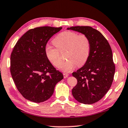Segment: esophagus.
Wrapping results in <instances>:
<instances>
[{"label":"esophagus","instance_id":"34e87169","mask_svg":"<svg viewBox=\"0 0 128 128\" xmlns=\"http://www.w3.org/2000/svg\"><path fill=\"white\" fill-rule=\"evenodd\" d=\"M63 76H64V78H68V77L69 74H66V73H64Z\"/></svg>","mask_w":128,"mask_h":128}]
</instances>
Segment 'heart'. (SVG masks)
I'll use <instances>...</instances> for the list:
<instances>
[{"mask_svg":"<svg viewBox=\"0 0 128 128\" xmlns=\"http://www.w3.org/2000/svg\"><path fill=\"white\" fill-rule=\"evenodd\" d=\"M54 45L57 47L47 44L45 52L46 57L52 65L59 68L62 62L60 52L66 50L65 57L68 60L61 66L64 72H70L76 65L80 66L88 60L90 52V41L86 35H78L72 31L62 32L54 38Z\"/></svg>","mask_w":128,"mask_h":128,"instance_id":"b5f03b06","label":"heart"}]
</instances>
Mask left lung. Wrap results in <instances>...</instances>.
I'll return each mask as SVG.
<instances>
[{
    "label": "left lung",
    "mask_w": 128,
    "mask_h": 128,
    "mask_svg": "<svg viewBox=\"0 0 128 128\" xmlns=\"http://www.w3.org/2000/svg\"><path fill=\"white\" fill-rule=\"evenodd\" d=\"M68 30L81 32L90 41V52L84 66L72 75L78 80L73 96L79 102L92 104L98 101L110 89L115 65L109 42L102 34L90 26H75Z\"/></svg>",
    "instance_id": "obj_1"
}]
</instances>
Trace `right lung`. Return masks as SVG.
<instances>
[{"mask_svg": "<svg viewBox=\"0 0 128 128\" xmlns=\"http://www.w3.org/2000/svg\"><path fill=\"white\" fill-rule=\"evenodd\" d=\"M62 27H36L26 32L14 46L11 54L10 72L18 90L34 102L49 99L54 86L63 78L48 59L46 43Z\"/></svg>", "mask_w": 128, "mask_h": 128, "instance_id": "right-lung-1", "label": "right lung"}]
</instances>
